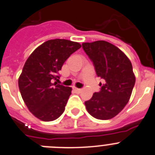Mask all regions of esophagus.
Here are the masks:
<instances>
[{"label":"esophagus","instance_id":"esophagus-1","mask_svg":"<svg viewBox=\"0 0 155 155\" xmlns=\"http://www.w3.org/2000/svg\"><path fill=\"white\" fill-rule=\"evenodd\" d=\"M74 91H76V92L80 93L81 91V88H78V87H74Z\"/></svg>","mask_w":155,"mask_h":155}]
</instances>
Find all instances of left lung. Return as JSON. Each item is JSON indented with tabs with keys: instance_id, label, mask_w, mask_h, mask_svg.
Returning a JSON list of instances; mask_svg holds the SVG:
<instances>
[{
	"instance_id": "1",
	"label": "left lung",
	"mask_w": 155,
	"mask_h": 155,
	"mask_svg": "<svg viewBox=\"0 0 155 155\" xmlns=\"http://www.w3.org/2000/svg\"><path fill=\"white\" fill-rule=\"evenodd\" d=\"M82 47L92 61L98 77L104 80L99 92L84 102L87 111L98 120H110L128 103L136 78L132 64L117 46L104 40L83 42Z\"/></svg>"
}]
</instances>
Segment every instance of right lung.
<instances>
[{"instance_id":"add662e5","label":"right lung","mask_w":155,"mask_h":155,"mask_svg":"<svg viewBox=\"0 0 155 155\" xmlns=\"http://www.w3.org/2000/svg\"><path fill=\"white\" fill-rule=\"evenodd\" d=\"M81 47L68 39H50L39 46L25 63L18 78L21 97L28 110L42 121H53L65 110L72 88L53 83L64 63Z\"/></svg>"}]
</instances>
